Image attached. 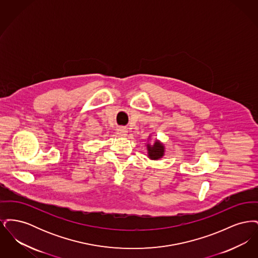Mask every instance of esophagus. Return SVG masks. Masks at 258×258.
Here are the masks:
<instances>
[{
    "instance_id": "esophagus-1",
    "label": "esophagus",
    "mask_w": 258,
    "mask_h": 258,
    "mask_svg": "<svg viewBox=\"0 0 258 258\" xmlns=\"http://www.w3.org/2000/svg\"><path fill=\"white\" fill-rule=\"evenodd\" d=\"M126 134H127L126 128H124V127H120V128H118V135H121V136H125Z\"/></svg>"
}]
</instances>
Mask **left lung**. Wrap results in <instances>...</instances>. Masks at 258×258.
<instances>
[{
    "label": "left lung",
    "mask_w": 258,
    "mask_h": 258,
    "mask_svg": "<svg viewBox=\"0 0 258 258\" xmlns=\"http://www.w3.org/2000/svg\"><path fill=\"white\" fill-rule=\"evenodd\" d=\"M148 157L151 160H157L164 156V146L159 140H156L154 144H147Z\"/></svg>",
    "instance_id": "left-lung-1"
}]
</instances>
